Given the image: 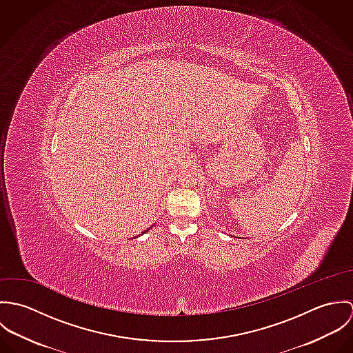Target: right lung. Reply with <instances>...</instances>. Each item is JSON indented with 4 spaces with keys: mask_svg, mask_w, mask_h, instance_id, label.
Wrapping results in <instances>:
<instances>
[{
    "mask_svg": "<svg viewBox=\"0 0 353 353\" xmlns=\"http://www.w3.org/2000/svg\"><path fill=\"white\" fill-rule=\"evenodd\" d=\"M147 231H148V230H147ZM143 234H144V232H143Z\"/></svg>",
    "mask_w": 353,
    "mask_h": 353,
    "instance_id": "add662e5",
    "label": "right lung"
}]
</instances>
